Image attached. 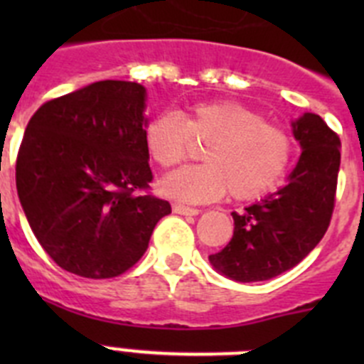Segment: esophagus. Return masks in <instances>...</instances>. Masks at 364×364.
<instances>
[{"mask_svg": "<svg viewBox=\"0 0 364 364\" xmlns=\"http://www.w3.org/2000/svg\"><path fill=\"white\" fill-rule=\"evenodd\" d=\"M173 211L178 215H188V217H195V215L200 213V210H197V208H189L184 204H173Z\"/></svg>", "mask_w": 364, "mask_h": 364, "instance_id": "esophagus-1", "label": "esophagus"}]
</instances>
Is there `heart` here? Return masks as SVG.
<instances>
[{
  "instance_id": "1",
  "label": "heart",
  "mask_w": 364,
  "mask_h": 364,
  "mask_svg": "<svg viewBox=\"0 0 364 364\" xmlns=\"http://www.w3.org/2000/svg\"><path fill=\"white\" fill-rule=\"evenodd\" d=\"M195 142L205 146V164L164 176L166 197L204 204L230 191L235 200H253L277 184L291 159V138L281 125L230 100L193 105L184 118L162 112L144 129L147 154L162 167L188 159Z\"/></svg>"
}]
</instances>
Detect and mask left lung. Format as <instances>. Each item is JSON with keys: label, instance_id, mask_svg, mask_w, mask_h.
I'll use <instances>...</instances> for the list:
<instances>
[{"label": "left lung", "instance_id": "left-lung-1", "mask_svg": "<svg viewBox=\"0 0 364 364\" xmlns=\"http://www.w3.org/2000/svg\"><path fill=\"white\" fill-rule=\"evenodd\" d=\"M301 159L286 184L242 213L233 211V237L210 255L222 275L239 282L277 277L297 266L326 233L336 204L341 140L314 112L291 124Z\"/></svg>", "mask_w": 364, "mask_h": 364}]
</instances>
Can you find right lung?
Wrapping results in <instances>:
<instances>
[{
    "instance_id": "right-lung-1",
    "label": "right lung",
    "mask_w": 364,
    "mask_h": 364,
    "mask_svg": "<svg viewBox=\"0 0 364 364\" xmlns=\"http://www.w3.org/2000/svg\"><path fill=\"white\" fill-rule=\"evenodd\" d=\"M146 87L104 80L45 102L28 122L16 188L32 233L65 272L118 277L142 259L169 202L147 191Z\"/></svg>"
}]
</instances>
